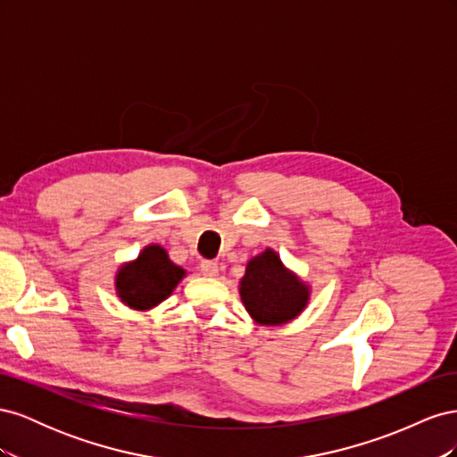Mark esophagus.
<instances>
[{
  "label": "esophagus",
  "instance_id": "34e87169",
  "mask_svg": "<svg viewBox=\"0 0 457 457\" xmlns=\"http://www.w3.org/2000/svg\"><path fill=\"white\" fill-rule=\"evenodd\" d=\"M200 272L204 276H210V278H213V276L219 274V265L213 261H202L200 262Z\"/></svg>",
  "mask_w": 457,
  "mask_h": 457
}]
</instances>
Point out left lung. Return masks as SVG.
Here are the masks:
<instances>
[{
	"label": "left lung",
	"instance_id": "8db88e82",
	"mask_svg": "<svg viewBox=\"0 0 457 457\" xmlns=\"http://www.w3.org/2000/svg\"><path fill=\"white\" fill-rule=\"evenodd\" d=\"M238 292L247 314L261 326L292 322L311 299V286L289 270L270 247L247 261Z\"/></svg>",
	"mask_w": 457,
	"mask_h": 457
}]
</instances>
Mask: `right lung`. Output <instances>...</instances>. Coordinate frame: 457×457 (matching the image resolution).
I'll use <instances>...</instances> for the list:
<instances>
[{
    "label": "right lung",
    "mask_w": 457,
    "mask_h": 457,
    "mask_svg": "<svg viewBox=\"0 0 457 457\" xmlns=\"http://www.w3.org/2000/svg\"><path fill=\"white\" fill-rule=\"evenodd\" d=\"M187 270L170 259L158 244L145 245L137 259L123 262L116 272V294L123 305L135 311H148L168 299Z\"/></svg>",
    "instance_id": "right-lung-1"
}]
</instances>
